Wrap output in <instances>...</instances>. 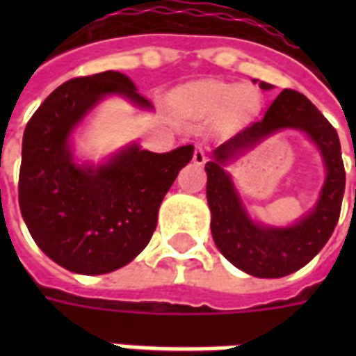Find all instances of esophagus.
Wrapping results in <instances>:
<instances>
[{
    "mask_svg": "<svg viewBox=\"0 0 356 356\" xmlns=\"http://www.w3.org/2000/svg\"><path fill=\"white\" fill-rule=\"evenodd\" d=\"M207 156H205V147L203 145H195V151H194V162L197 164V166H201V164H205Z\"/></svg>",
    "mask_w": 356,
    "mask_h": 356,
    "instance_id": "34e87169",
    "label": "esophagus"
}]
</instances>
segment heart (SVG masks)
<instances>
[{
  "instance_id": "1",
  "label": "heart",
  "mask_w": 356,
  "mask_h": 356,
  "mask_svg": "<svg viewBox=\"0 0 356 356\" xmlns=\"http://www.w3.org/2000/svg\"><path fill=\"white\" fill-rule=\"evenodd\" d=\"M179 113L192 118L223 114L225 122L240 125L260 108V94L253 86H234L220 81H200L173 94Z\"/></svg>"
}]
</instances>
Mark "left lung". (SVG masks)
Returning <instances> with one entry per match:
<instances>
[{"mask_svg": "<svg viewBox=\"0 0 356 356\" xmlns=\"http://www.w3.org/2000/svg\"><path fill=\"white\" fill-rule=\"evenodd\" d=\"M259 86L262 90L273 88L264 81ZM282 128L301 130L315 142L326 168V181L316 205L307 215L292 226L275 228L248 216L227 166ZM205 172L214 243L231 264L249 275L277 279L298 271L320 253L337 227L346 190L340 140L337 129L299 92L282 90L264 118L212 151Z\"/></svg>", "mask_w": 356, "mask_h": 356, "instance_id": "left-lung-1", "label": "left lung"}]
</instances>
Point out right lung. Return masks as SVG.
Returning a JSON list of instances; mask_svg holds the SVG:
<instances>
[{
    "mask_svg": "<svg viewBox=\"0 0 356 356\" xmlns=\"http://www.w3.org/2000/svg\"><path fill=\"white\" fill-rule=\"evenodd\" d=\"M108 96L151 111L120 72L77 77L46 97L22 142L18 200L25 225L53 262L81 275L111 273L142 253L164 195L194 155L190 144L170 153L129 144L97 164L77 161L72 134Z\"/></svg>",
    "mask_w": 356,
    "mask_h": 356,
    "instance_id": "obj_1",
    "label": "right lung"
}]
</instances>
